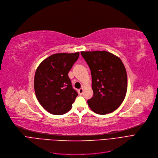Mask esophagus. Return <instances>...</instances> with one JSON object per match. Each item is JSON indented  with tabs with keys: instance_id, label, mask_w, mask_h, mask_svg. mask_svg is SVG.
Segmentation results:
<instances>
[{
	"instance_id": "esophagus-1",
	"label": "esophagus",
	"mask_w": 158,
	"mask_h": 158,
	"mask_svg": "<svg viewBox=\"0 0 158 158\" xmlns=\"http://www.w3.org/2000/svg\"><path fill=\"white\" fill-rule=\"evenodd\" d=\"M83 93H84V89L83 88H81L78 90V93H79L80 95H82Z\"/></svg>"
}]
</instances>
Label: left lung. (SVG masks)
Listing matches in <instances>:
<instances>
[{
  "mask_svg": "<svg viewBox=\"0 0 158 158\" xmlns=\"http://www.w3.org/2000/svg\"><path fill=\"white\" fill-rule=\"evenodd\" d=\"M91 69L93 96L87 100L95 113L106 114L116 110L125 99L127 74L119 57L106 51H81Z\"/></svg>",
  "mask_w": 158,
  "mask_h": 158,
  "instance_id": "8db88e82",
  "label": "left lung"
}]
</instances>
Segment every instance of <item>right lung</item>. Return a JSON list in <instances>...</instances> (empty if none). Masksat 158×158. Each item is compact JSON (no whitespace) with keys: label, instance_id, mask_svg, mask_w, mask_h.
<instances>
[{"label":"right lung","instance_id":"obj_1","mask_svg":"<svg viewBox=\"0 0 158 158\" xmlns=\"http://www.w3.org/2000/svg\"><path fill=\"white\" fill-rule=\"evenodd\" d=\"M79 55V52L52 55L37 67L35 94L43 108L51 114L62 115L72 108L78 93L72 87L68 73Z\"/></svg>","mask_w":158,"mask_h":158}]
</instances>
